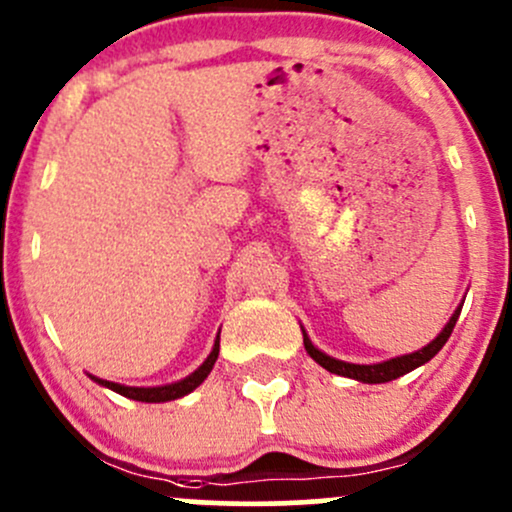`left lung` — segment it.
<instances>
[{"label": "left lung", "instance_id": "8db88e82", "mask_svg": "<svg viewBox=\"0 0 512 512\" xmlns=\"http://www.w3.org/2000/svg\"><path fill=\"white\" fill-rule=\"evenodd\" d=\"M459 312H462V307L457 309L455 314H452V319L447 321L445 329L440 331V336L435 338V341H430L426 348L416 350V353H409V355H401V358H392L387 360V363H377V365H353V363H343V360H336L331 358V355L321 353L319 348L312 346V341L307 338V333H304V348H307V353L312 355L317 363L324 367V370L333 372V375H343V377H350V380H358V382H365V384H382V382H392L396 377L406 375V372L416 370V367H421L423 363H428L433 355H438V350L445 346L447 338H450L452 329H455L457 319H459Z\"/></svg>", "mask_w": 512, "mask_h": 512}]
</instances>
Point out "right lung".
I'll return each instance as SVG.
<instances>
[{
    "label": "right lung",
    "mask_w": 512,
    "mask_h": 512,
    "mask_svg": "<svg viewBox=\"0 0 512 512\" xmlns=\"http://www.w3.org/2000/svg\"><path fill=\"white\" fill-rule=\"evenodd\" d=\"M217 355H220V333H217L215 348H212V353L208 355V360H205V363L200 365L198 370L193 372V375H188L186 380H181V382L166 384V387H123V384L108 382V380H96V377H94V380L99 382V384H103V387L113 389V392L128 396V399L147 401V404H159V401L181 399V396H186L188 392H193V389L198 387V384L210 375L212 365H215V360H217Z\"/></svg>",
    "instance_id": "obj_1"
}]
</instances>
